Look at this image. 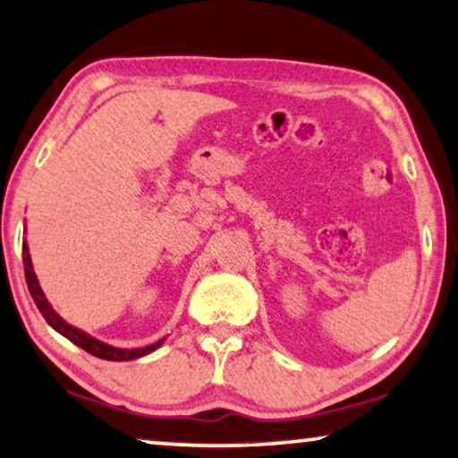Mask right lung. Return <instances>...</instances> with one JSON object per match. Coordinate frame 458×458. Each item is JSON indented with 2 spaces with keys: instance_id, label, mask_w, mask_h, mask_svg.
<instances>
[{
  "instance_id": "right-lung-1",
  "label": "right lung",
  "mask_w": 458,
  "mask_h": 458,
  "mask_svg": "<svg viewBox=\"0 0 458 458\" xmlns=\"http://www.w3.org/2000/svg\"><path fill=\"white\" fill-rule=\"evenodd\" d=\"M22 260H24L26 284H29V291H30L32 300H35L38 311H41L43 318H45V320H47L49 327L53 330H57L59 335H64L68 341L78 344V347H81V349L89 351L90 355L101 357V360H109V361H130V360H138V357L152 353V351L158 349L165 343V339H161V341H157V343H152V344H147V347L119 349V347H114V344H107V343L95 339V336L86 335L84 330H81V328L72 327V324L65 322L64 318L59 316L57 311L51 308L49 300H47V297H45L41 284H38V278L35 275V268H32V260H30L29 245H26V242L22 243Z\"/></svg>"
}]
</instances>
